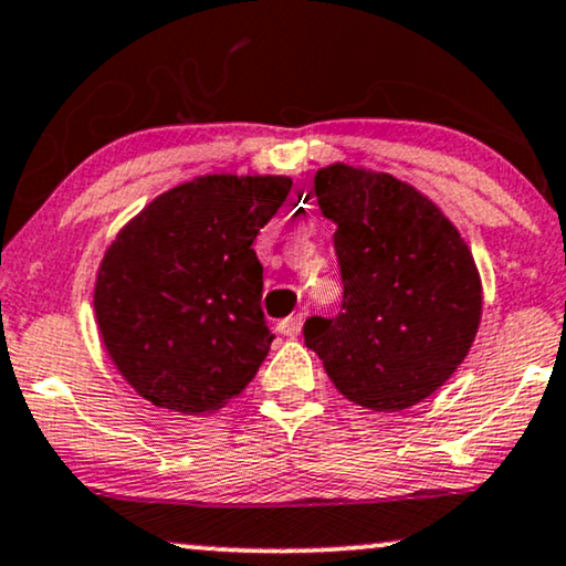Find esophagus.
Instances as JSON below:
<instances>
[{"label":"esophagus","instance_id":"obj_1","mask_svg":"<svg viewBox=\"0 0 566 566\" xmlns=\"http://www.w3.org/2000/svg\"><path fill=\"white\" fill-rule=\"evenodd\" d=\"M279 334H284V336H297L300 334V328H303V316H290V318H284V321H279Z\"/></svg>","mask_w":566,"mask_h":566}]
</instances>
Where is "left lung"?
Listing matches in <instances>:
<instances>
[{
  "label": "left lung",
  "mask_w": 566,
  "mask_h": 566,
  "mask_svg": "<svg viewBox=\"0 0 566 566\" xmlns=\"http://www.w3.org/2000/svg\"><path fill=\"white\" fill-rule=\"evenodd\" d=\"M316 198L336 224L342 305L305 321V345L336 389L370 410H405L447 381L473 345L481 279L454 224L391 175L332 164Z\"/></svg>",
  "instance_id": "8db88e82"
}]
</instances>
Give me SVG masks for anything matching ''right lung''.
Returning <instances> with one entry per match:
<instances>
[{
	"label": "right lung",
	"instance_id": "add662e5",
	"mask_svg": "<svg viewBox=\"0 0 566 566\" xmlns=\"http://www.w3.org/2000/svg\"><path fill=\"white\" fill-rule=\"evenodd\" d=\"M290 188V177H200L156 198L106 250L98 328L148 402L219 410L259 374L274 336L253 242Z\"/></svg>",
	"mask_w": 566,
	"mask_h": 566
}]
</instances>
